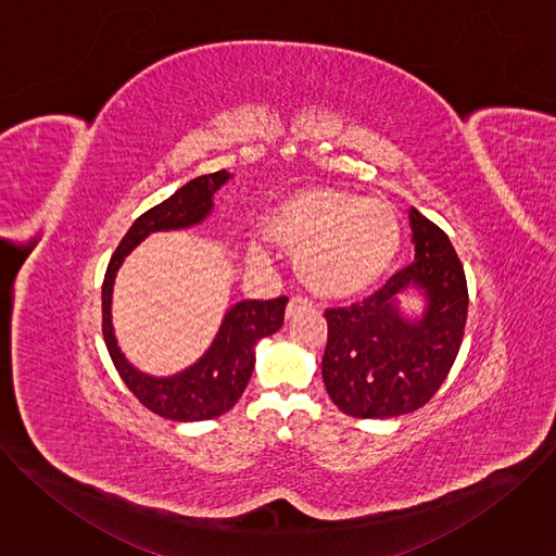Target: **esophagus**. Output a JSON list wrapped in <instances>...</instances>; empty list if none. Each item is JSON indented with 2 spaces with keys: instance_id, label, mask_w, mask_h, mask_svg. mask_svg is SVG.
I'll return each instance as SVG.
<instances>
[{
  "instance_id": "1",
  "label": "esophagus",
  "mask_w": 556,
  "mask_h": 556,
  "mask_svg": "<svg viewBox=\"0 0 556 556\" xmlns=\"http://www.w3.org/2000/svg\"><path fill=\"white\" fill-rule=\"evenodd\" d=\"M312 307V301L309 299H305V296H292L290 301H288V307H286V316L288 319H292V316L296 314V312H301V309H309Z\"/></svg>"
}]
</instances>
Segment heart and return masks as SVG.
Returning <instances> with one entry per match:
<instances>
[{"instance_id":"heart-1","label":"heart","mask_w":556,"mask_h":556,"mask_svg":"<svg viewBox=\"0 0 556 556\" xmlns=\"http://www.w3.org/2000/svg\"><path fill=\"white\" fill-rule=\"evenodd\" d=\"M268 235L296 251L305 286L324 296H352L378 283L399 260L403 226L387 202L334 189H307L283 200L268 215ZM260 260L262 240L251 244Z\"/></svg>"}]
</instances>
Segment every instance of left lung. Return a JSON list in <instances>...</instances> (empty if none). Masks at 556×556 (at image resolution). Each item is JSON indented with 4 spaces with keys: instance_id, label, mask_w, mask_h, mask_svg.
Instances as JSON below:
<instances>
[{
    "instance_id": "obj_1",
    "label": "left lung",
    "mask_w": 556,
    "mask_h": 556,
    "mask_svg": "<svg viewBox=\"0 0 556 556\" xmlns=\"http://www.w3.org/2000/svg\"><path fill=\"white\" fill-rule=\"evenodd\" d=\"M416 262L371 296L328 307V345L321 374L332 403L354 418H393L429 403L459 352L468 288L446 232L418 208L409 211ZM416 287L426 314L409 323L400 296Z\"/></svg>"
}]
</instances>
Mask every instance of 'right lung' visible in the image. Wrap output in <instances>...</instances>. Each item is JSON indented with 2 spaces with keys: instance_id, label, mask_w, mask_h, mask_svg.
<instances>
[{
  "instance_id": "1",
  "label": "right lung",
  "mask_w": 556,
  "mask_h": 556,
  "mask_svg": "<svg viewBox=\"0 0 556 556\" xmlns=\"http://www.w3.org/2000/svg\"><path fill=\"white\" fill-rule=\"evenodd\" d=\"M228 178L230 174H226V169L200 176L180 187L165 202L142 213L114 251L103 279V339L118 376L149 412L178 422L217 418L240 401L255 367V343L281 328L288 299H253L230 305L217 337L198 363L176 376L155 378L129 365L116 345L112 326L114 277L123 260L149 232L200 224L213 208V193Z\"/></svg>"
}]
</instances>
